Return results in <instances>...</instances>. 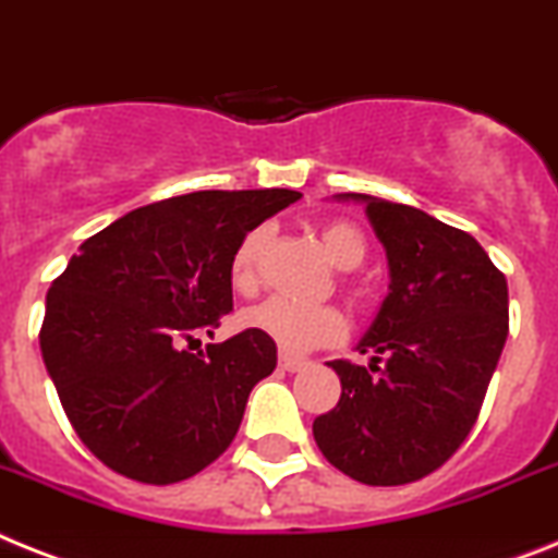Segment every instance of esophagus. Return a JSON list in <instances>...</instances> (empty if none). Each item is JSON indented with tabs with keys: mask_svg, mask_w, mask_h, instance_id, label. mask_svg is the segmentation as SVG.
I'll return each instance as SVG.
<instances>
[{
	"mask_svg": "<svg viewBox=\"0 0 558 558\" xmlns=\"http://www.w3.org/2000/svg\"><path fill=\"white\" fill-rule=\"evenodd\" d=\"M280 368H283V372H301V368H306V360L294 357V354H287V351H283V354H280Z\"/></svg>",
	"mask_w": 558,
	"mask_h": 558,
	"instance_id": "1",
	"label": "esophagus"
}]
</instances>
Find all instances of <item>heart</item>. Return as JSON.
<instances>
[{
    "instance_id": "heart-1",
    "label": "heart",
    "mask_w": 558,
    "mask_h": 558,
    "mask_svg": "<svg viewBox=\"0 0 558 558\" xmlns=\"http://www.w3.org/2000/svg\"><path fill=\"white\" fill-rule=\"evenodd\" d=\"M266 243L264 229H255L243 238L241 246L232 257V280L235 287L250 289L255 283L257 257ZM323 252L329 255L337 269H357L368 255V241L354 223L349 221H329L320 227ZM246 329L260 331L271 337L280 349L287 351H308L317 345H331L343 340L349 331L343 312L335 306H303L289 298H266L264 303L246 308L241 315Z\"/></svg>"
}]
</instances>
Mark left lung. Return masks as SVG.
Returning <instances> with one entry per match:
<instances>
[{"instance_id":"8db88e82","label":"left lung","mask_w":558,"mask_h":558,"mask_svg":"<svg viewBox=\"0 0 558 558\" xmlns=\"http://www.w3.org/2000/svg\"><path fill=\"white\" fill-rule=\"evenodd\" d=\"M363 201L386 246L388 298L357 366L331 360L340 400L312 425L323 457L363 485L434 474L465 442L508 340V280L457 227L395 201Z\"/></svg>"}]
</instances>
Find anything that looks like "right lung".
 I'll list each match as a JSON object with an SVG mask.
<instances>
[{
    "instance_id": "1",
    "label": "right lung",
    "mask_w": 558,
    "mask_h": 558,
    "mask_svg": "<svg viewBox=\"0 0 558 558\" xmlns=\"http://www.w3.org/2000/svg\"><path fill=\"white\" fill-rule=\"evenodd\" d=\"M294 190H204L96 232L50 283L39 345L78 439L116 474L190 480L235 439L278 349L241 331L190 351L232 312V257ZM201 345V340H198Z\"/></svg>"
}]
</instances>
